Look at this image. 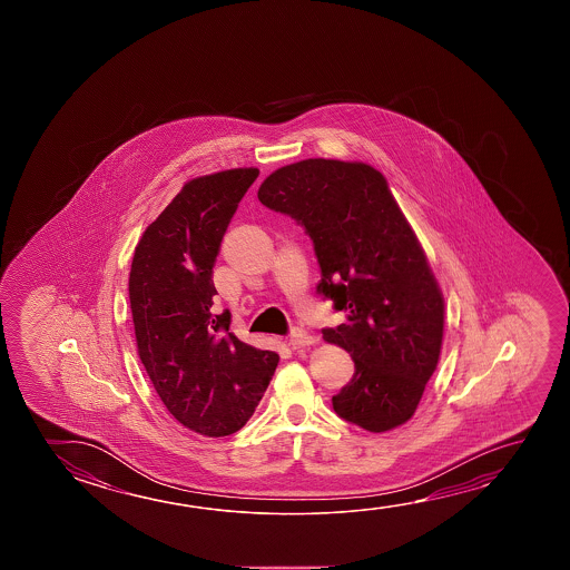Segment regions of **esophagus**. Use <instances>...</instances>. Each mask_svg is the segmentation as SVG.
I'll return each instance as SVG.
<instances>
[{
    "mask_svg": "<svg viewBox=\"0 0 570 570\" xmlns=\"http://www.w3.org/2000/svg\"><path fill=\"white\" fill-rule=\"evenodd\" d=\"M314 342H316V340H314V336H309L306 330H302V327L292 330V336H289V345H292V350L306 347V345H312Z\"/></svg>",
    "mask_w": 570,
    "mask_h": 570,
    "instance_id": "esophagus-1",
    "label": "esophagus"
}]
</instances>
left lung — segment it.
<instances>
[{
    "instance_id": "left-lung-1",
    "label": "left lung",
    "mask_w": 570,
    "mask_h": 570,
    "mask_svg": "<svg viewBox=\"0 0 570 570\" xmlns=\"http://www.w3.org/2000/svg\"><path fill=\"white\" fill-rule=\"evenodd\" d=\"M258 200L306 228L317 292L344 312V324L324 330L355 365L334 411L372 433L400 428L438 367L445 302L387 180L365 163L306 159L266 177Z\"/></svg>"
}]
</instances>
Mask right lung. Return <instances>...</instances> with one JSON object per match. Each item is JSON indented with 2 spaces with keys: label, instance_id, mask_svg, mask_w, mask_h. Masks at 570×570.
Instances as JSON below:
<instances>
[{
  "label": "right lung",
  "instance_id": "1",
  "mask_svg": "<svg viewBox=\"0 0 570 570\" xmlns=\"http://www.w3.org/2000/svg\"><path fill=\"white\" fill-rule=\"evenodd\" d=\"M258 173L230 168L188 180L132 256L140 362L170 415L206 438L230 435L253 417L281 360L234 336L228 309L213 314L216 256Z\"/></svg>",
  "mask_w": 570,
  "mask_h": 570
}]
</instances>
